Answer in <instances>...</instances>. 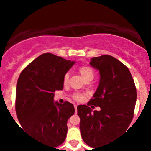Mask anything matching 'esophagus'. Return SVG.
Wrapping results in <instances>:
<instances>
[{"mask_svg": "<svg viewBox=\"0 0 151 151\" xmlns=\"http://www.w3.org/2000/svg\"><path fill=\"white\" fill-rule=\"evenodd\" d=\"M74 106H75V110H76V113L77 112V105L75 104Z\"/></svg>", "mask_w": 151, "mask_h": 151, "instance_id": "obj_1", "label": "esophagus"}]
</instances>
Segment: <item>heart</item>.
Wrapping results in <instances>:
<instances>
[{
    "mask_svg": "<svg viewBox=\"0 0 151 151\" xmlns=\"http://www.w3.org/2000/svg\"><path fill=\"white\" fill-rule=\"evenodd\" d=\"M78 72L84 80H86L88 78H93L94 77V70L88 66H80L78 69ZM68 81H69V74L66 73L63 77V83L67 84ZM74 98L77 101H81L83 98V95H82L81 94H74Z\"/></svg>",
    "mask_w": 151,
    "mask_h": 151,
    "instance_id": "heart-1",
    "label": "heart"
}]
</instances>
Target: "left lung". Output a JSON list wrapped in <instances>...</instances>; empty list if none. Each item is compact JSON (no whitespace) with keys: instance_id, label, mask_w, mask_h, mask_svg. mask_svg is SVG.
<instances>
[{"instance_id":"left-lung-1","label":"left lung","mask_w":151,"mask_h":151,"mask_svg":"<svg viewBox=\"0 0 151 151\" xmlns=\"http://www.w3.org/2000/svg\"><path fill=\"white\" fill-rule=\"evenodd\" d=\"M90 65L100 73L98 87L88 104L79 105L77 110L82 139L95 148L127 130L134 116L137 92L129 69L115 57H92ZM92 105L101 110L93 111Z\"/></svg>"}]
</instances>
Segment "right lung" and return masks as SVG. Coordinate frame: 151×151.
Segmentation results:
<instances>
[{
  "mask_svg": "<svg viewBox=\"0 0 151 151\" xmlns=\"http://www.w3.org/2000/svg\"><path fill=\"white\" fill-rule=\"evenodd\" d=\"M75 61L50 53L38 57L22 70L16 91V112L22 129L45 145L56 147L67 134L73 104L54 102V92L63 88V77Z\"/></svg>",
  "mask_w": 151,
  "mask_h": 151,
  "instance_id": "add662e5",
  "label": "right lung"
}]
</instances>
